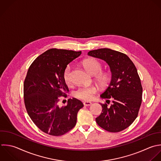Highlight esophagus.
<instances>
[{"label":"esophagus","mask_w":161,"mask_h":161,"mask_svg":"<svg viewBox=\"0 0 161 161\" xmlns=\"http://www.w3.org/2000/svg\"><path fill=\"white\" fill-rule=\"evenodd\" d=\"M92 103L91 102H89V101H86V102H84V105L86 106H90L91 105Z\"/></svg>","instance_id":"esophagus-1"}]
</instances>
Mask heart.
Wrapping results in <instances>:
<instances>
[{"instance_id":"b5f03b06","label":"heart","mask_w":161,"mask_h":161,"mask_svg":"<svg viewBox=\"0 0 161 161\" xmlns=\"http://www.w3.org/2000/svg\"><path fill=\"white\" fill-rule=\"evenodd\" d=\"M83 65L87 71L91 75H95L96 80L101 85H106L110 80V74L108 72H103L101 63L96 59L90 58L83 62ZM72 67L68 65L64 71V79L67 84H70L72 80L71 77ZM97 92V88L94 86H83L77 89L74 96L80 99L90 100L93 95Z\"/></svg>"}]
</instances>
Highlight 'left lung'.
I'll return each mask as SVG.
<instances>
[{"instance_id":"left-lung-1","label":"left lung","mask_w":161,"mask_h":161,"mask_svg":"<svg viewBox=\"0 0 161 161\" xmlns=\"http://www.w3.org/2000/svg\"><path fill=\"white\" fill-rule=\"evenodd\" d=\"M88 55L106 61L112 73L108 87L101 95L107 103H101L103 109L96 123L108 131H121L134 121L142 104V86L136 68L126 54L109 48L92 50ZM111 100L112 104L108 106Z\"/></svg>"}]
</instances>
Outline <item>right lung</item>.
<instances>
[{"instance_id": "right-lung-1", "label": "right lung", "mask_w": 161, "mask_h": 161, "mask_svg": "<svg viewBox=\"0 0 161 161\" xmlns=\"http://www.w3.org/2000/svg\"><path fill=\"white\" fill-rule=\"evenodd\" d=\"M81 52L52 48L38 56L30 66L24 81V102L28 115L42 131L62 135L77 122L79 110L84 106L79 99H68L60 108V97H67L69 88L64 79L66 66Z\"/></svg>"}]
</instances>
